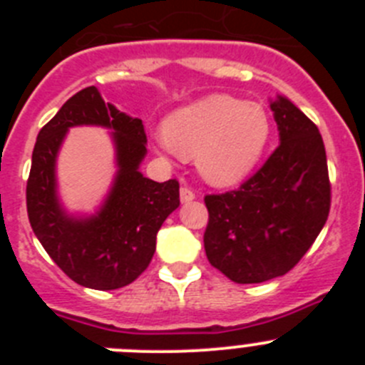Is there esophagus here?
I'll use <instances>...</instances> for the list:
<instances>
[{
	"label": "esophagus",
	"mask_w": 365,
	"mask_h": 365,
	"mask_svg": "<svg viewBox=\"0 0 365 365\" xmlns=\"http://www.w3.org/2000/svg\"><path fill=\"white\" fill-rule=\"evenodd\" d=\"M193 199H195V193H193L188 186H182V188H180V201L190 202L193 201Z\"/></svg>",
	"instance_id": "esophagus-1"
}]
</instances>
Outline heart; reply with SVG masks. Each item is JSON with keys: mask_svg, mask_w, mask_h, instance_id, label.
Wrapping results in <instances>:
<instances>
[{"mask_svg": "<svg viewBox=\"0 0 365 365\" xmlns=\"http://www.w3.org/2000/svg\"><path fill=\"white\" fill-rule=\"evenodd\" d=\"M270 118L256 102L208 95L170 113L164 130L151 133L153 146L168 155H195L206 182L234 186L247 179L270 140Z\"/></svg>", "mask_w": 365, "mask_h": 365, "instance_id": "obj_1", "label": "heart"}]
</instances>
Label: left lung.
I'll list each match as a JSON object with an SVG mask.
<instances>
[{
    "label": "left lung",
    "instance_id": "1",
    "mask_svg": "<svg viewBox=\"0 0 365 365\" xmlns=\"http://www.w3.org/2000/svg\"><path fill=\"white\" fill-rule=\"evenodd\" d=\"M279 146L237 190L206 195L205 250L235 283H263L305 256L331 208L327 157L314 122L291 100L270 102Z\"/></svg>",
    "mask_w": 365,
    "mask_h": 365
}]
</instances>
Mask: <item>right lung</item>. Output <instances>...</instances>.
Segmentation results:
<instances>
[{"label":"right lung","instance_id":"right-lung-1","mask_svg":"<svg viewBox=\"0 0 365 365\" xmlns=\"http://www.w3.org/2000/svg\"><path fill=\"white\" fill-rule=\"evenodd\" d=\"M102 125L113 130L118 177L103 208L91 218H74L56 193V157L66 130ZM146 157L140 118L106 104L95 86L71 96L38 133L27 180V214L45 252L73 282L113 291L130 285L150 265L157 232L179 206V182H155L138 172Z\"/></svg>","mask_w":365,"mask_h":365}]
</instances>
